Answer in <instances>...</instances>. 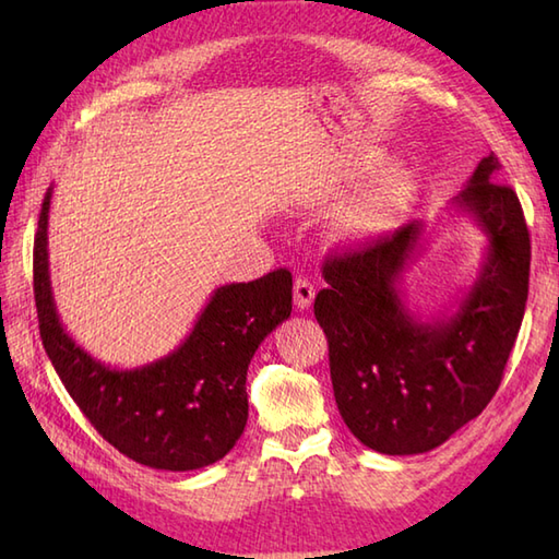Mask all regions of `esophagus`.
Returning <instances> with one entry per match:
<instances>
[{
  "mask_svg": "<svg viewBox=\"0 0 559 559\" xmlns=\"http://www.w3.org/2000/svg\"><path fill=\"white\" fill-rule=\"evenodd\" d=\"M293 295H295V305H298V310H307L314 300V286L307 278H295Z\"/></svg>",
  "mask_w": 559,
  "mask_h": 559,
  "instance_id": "esophagus-1",
  "label": "esophagus"
}]
</instances>
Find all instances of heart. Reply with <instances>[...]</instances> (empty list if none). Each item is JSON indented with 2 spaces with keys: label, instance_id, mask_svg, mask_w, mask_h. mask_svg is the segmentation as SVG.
<instances>
[{
  "label": "heart",
  "instance_id": "1",
  "mask_svg": "<svg viewBox=\"0 0 559 559\" xmlns=\"http://www.w3.org/2000/svg\"><path fill=\"white\" fill-rule=\"evenodd\" d=\"M415 194V177L408 170H389L341 206L334 230L341 240L365 242L394 228Z\"/></svg>",
  "mask_w": 559,
  "mask_h": 559
}]
</instances>
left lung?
Instances as JSON below:
<instances>
[{"instance_id": "8db88e82", "label": "left lung", "mask_w": 559, "mask_h": 559, "mask_svg": "<svg viewBox=\"0 0 559 559\" xmlns=\"http://www.w3.org/2000/svg\"><path fill=\"white\" fill-rule=\"evenodd\" d=\"M495 153L454 204L488 237L459 310L418 322L401 300L423 223L331 254L314 317L329 341L331 384L348 430L379 454H423L478 418L502 382L528 298L531 240L512 187L495 182Z\"/></svg>"}]
</instances>
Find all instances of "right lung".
I'll list each match as a JSON object with an SVG mask.
<instances>
[{
  "label": "right lung",
  "instance_id": "1",
  "mask_svg": "<svg viewBox=\"0 0 559 559\" xmlns=\"http://www.w3.org/2000/svg\"><path fill=\"white\" fill-rule=\"evenodd\" d=\"M47 189L33 245V293L47 358L103 439L158 471H194L221 461L247 425V367L259 343L293 310V276L276 269L213 290L192 334L165 358L112 370L91 358L57 317L47 261Z\"/></svg>",
  "mask_w": 559,
  "mask_h": 559
}]
</instances>
